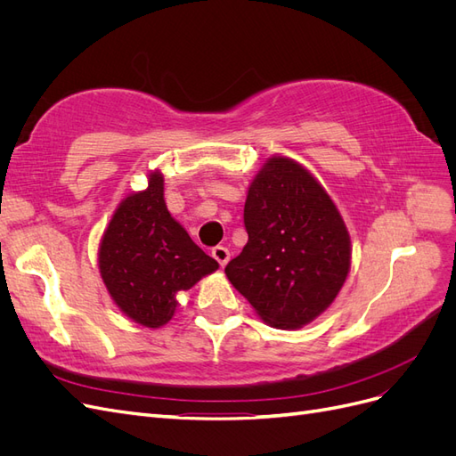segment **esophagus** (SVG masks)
Wrapping results in <instances>:
<instances>
[{"label": "esophagus", "mask_w": 456, "mask_h": 456, "mask_svg": "<svg viewBox=\"0 0 456 456\" xmlns=\"http://www.w3.org/2000/svg\"><path fill=\"white\" fill-rule=\"evenodd\" d=\"M211 255H213V258L218 262L220 266H226V265H228V260H230V251H228V247L216 245L215 249L211 251Z\"/></svg>", "instance_id": "1"}]
</instances>
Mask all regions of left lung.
I'll list each match as a JSON object with an SVG mask.
<instances>
[{"label": "left lung", "instance_id": "left-lung-1", "mask_svg": "<svg viewBox=\"0 0 456 456\" xmlns=\"http://www.w3.org/2000/svg\"><path fill=\"white\" fill-rule=\"evenodd\" d=\"M243 223L249 240L224 272L262 322L298 329L333 305L350 272V233L308 169L270 158L247 191Z\"/></svg>", "mask_w": 456, "mask_h": 456}]
</instances>
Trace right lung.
<instances>
[{"mask_svg":"<svg viewBox=\"0 0 456 456\" xmlns=\"http://www.w3.org/2000/svg\"><path fill=\"white\" fill-rule=\"evenodd\" d=\"M101 278L116 306L134 323L158 329L171 322L176 295L188 291L218 262L205 255L176 223L163 200V175L123 200L99 247Z\"/></svg>","mask_w":456,"mask_h":456,"instance_id":"1","label":"right lung"}]
</instances>
